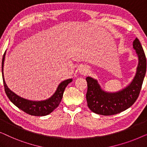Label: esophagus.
<instances>
[{
	"instance_id": "1",
	"label": "esophagus",
	"mask_w": 147,
	"mask_h": 147,
	"mask_svg": "<svg viewBox=\"0 0 147 147\" xmlns=\"http://www.w3.org/2000/svg\"><path fill=\"white\" fill-rule=\"evenodd\" d=\"M80 72L82 74V75H86L88 72V68L86 67H82L81 69H80Z\"/></svg>"
}]
</instances>
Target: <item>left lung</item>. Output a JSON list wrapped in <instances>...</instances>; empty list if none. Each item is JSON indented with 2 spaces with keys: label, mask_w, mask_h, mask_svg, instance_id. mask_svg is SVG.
Here are the masks:
<instances>
[{
  "label": "left lung",
  "mask_w": 147,
  "mask_h": 147,
  "mask_svg": "<svg viewBox=\"0 0 147 147\" xmlns=\"http://www.w3.org/2000/svg\"><path fill=\"white\" fill-rule=\"evenodd\" d=\"M132 45L138 55V65L135 77L125 89L116 93H108L102 90L96 80L86 78L88 106L94 113L104 116L120 113L130 108L137 100L145 76L146 59L143 48L137 38L134 39Z\"/></svg>",
  "instance_id": "8db88e82"
}]
</instances>
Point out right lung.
<instances>
[{"label":"right lung","mask_w":147,"mask_h":147,"mask_svg":"<svg viewBox=\"0 0 147 147\" xmlns=\"http://www.w3.org/2000/svg\"><path fill=\"white\" fill-rule=\"evenodd\" d=\"M5 58V52L3 57V61H2V74H3V79L4 87H5V91L6 94L9 98V99L15 104V105L25 112L29 115L43 116H46L51 113L58 107L59 104L61 102L63 97V94L65 90L66 86L69 84L70 82H72L71 79H69L65 81L62 82L57 87V89L55 92V94L49 99L44 100V101H30L24 98H22L20 96H17L9 88L7 87V84L5 82L3 75V65L4 61Z\"/></svg>","instance_id":"obj_1"}]
</instances>
